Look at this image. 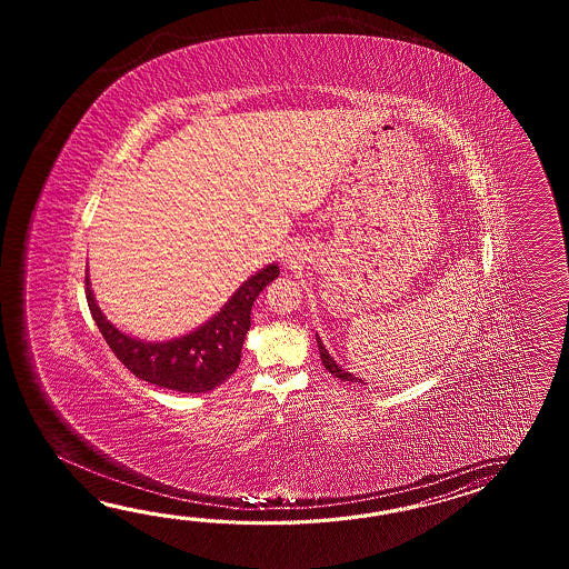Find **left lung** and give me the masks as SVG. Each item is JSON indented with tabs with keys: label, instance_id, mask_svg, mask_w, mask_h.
I'll list each match as a JSON object with an SVG mask.
<instances>
[{
	"label": "left lung",
	"instance_id": "left-lung-1",
	"mask_svg": "<svg viewBox=\"0 0 569 569\" xmlns=\"http://www.w3.org/2000/svg\"><path fill=\"white\" fill-rule=\"evenodd\" d=\"M317 338V336H315ZM317 346H319V353H321V362L326 366L327 370L331 372V375L336 376V378H341L343 382H362L360 378H356V376H351L350 372H346L343 368H339L338 363L333 362V358L327 353L326 348H323V343H321V339L317 338Z\"/></svg>",
	"mask_w": 569,
	"mask_h": 569
}]
</instances>
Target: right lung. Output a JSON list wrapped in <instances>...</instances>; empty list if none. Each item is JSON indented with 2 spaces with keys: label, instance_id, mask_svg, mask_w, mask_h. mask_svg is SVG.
Segmentation results:
<instances>
[{
  "label": "right lung",
  "instance_id": "1",
  "mask_svg": "<svg viewBox=\"0 0 569 569\" xmlns=\"http://www.w3.org/2000/svg\"><path fill=\"white\" fill-rule=\"evenodd\" d=\"M279 267L260 270L246 280L228 305L193 333L164 343H148L118 331L99 311L86 277L87 302L109 348L136 378L179 392H207L230 378L240 366L256 297L279 277Z\"/></svg>",
  "mask_w": 569,
  "mask_h": 569
}]
</instances>
